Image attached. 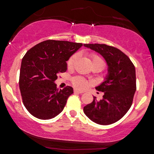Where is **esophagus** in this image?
Listing matches in <instances>:
<instances>
[{
	"mask_svg": "<svg viewBox=\"0 0 154 154\" xmlns=\"http://www.w3.org/2000/svg\"><path fill=\"white\" fill-rule=\"evenodd\" d=\"M74 92H75V93H84L83 90H77V89H75V90H74Z\"/></svg>",
	"mask_w": 154,
	"mask_h": 154,
	"instance_id": "34e87169",
	"label": "esophagus"
}]
</instances>
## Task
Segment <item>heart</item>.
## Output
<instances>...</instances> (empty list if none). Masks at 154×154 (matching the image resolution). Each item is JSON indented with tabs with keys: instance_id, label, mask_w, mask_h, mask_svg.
Masks as SVG:
<instances>
[{
	"instance_id": "1",
	"label": "heart",
	"mask_w": 154,
	"mask_h": 154,
	"mask_svg": "<svg viewBox=\"0 0 154 154\" xmlns=\"http://www.w3.org/2000/svg\"><path fill=\"white\" fill-rule=\"evenodd\" d=\"M90 58V61H91V64L93 65H98L101 69H103V67L104 66V61L102 59V58H101L99 55H96V54L91 53L89 55ZM77 59V55L76 54H74L72 55L70 58L68 59L67 62H66V65H67L68 68H72L73 66L74 63L76 61ZM72 84L75 85V87L79 88H82L87 85V82L85 79L82 77H75L72 79Z\"/></svg>"
}]
</instances>
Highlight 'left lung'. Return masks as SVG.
<instances>
[{"label":"left lung","mask_w":154,"mask_h":154,"mask_svg":"<svg viewBox=\"0 0 154 154\" xmlns=\"http://www.w3.org/2000/svg\"><path fill=\"white\" fill-rule=\"evenodd\" d=\"M99 53L107 62V75L96 89L104 92L103 99L84 107V112L93 122L107 125L116 122L132 105L135 94L136 69L132 61L119 49L106 44H84Z\"/></svg>","instance_id":"left-lung-1"}]
</instances>
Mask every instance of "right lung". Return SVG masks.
<instances>
[{"instance_id":"add662e5","label":"right lung","mask_w":154,"mask_h":154,"mask_svg":"<svg viewBox=\"0 0 154 154\" xmlns=\"http://www.w3.org/2000/svg\"><path fill=\"white\" fill-rule=\"evenodd\" d=\"M83 45L66 41L47 40L36 44L21 61L19 88L26 110L40 119H50L65 107L72 87L56 88L58 74L66 72V61Z\"/></svg>"}]
</instances>
